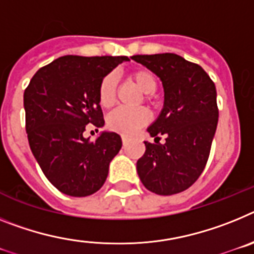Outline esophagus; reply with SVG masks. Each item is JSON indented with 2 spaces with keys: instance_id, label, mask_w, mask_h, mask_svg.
Returning <instances> with one entry per match:
<instances>
[{
  "instance_id": "34e87169",
  "label": "esophagus",
  "mask_w": 254,
  "mask_h": 254,
  "mask_svg": "<svg viewBox=\"0 0 254 254\" xmlns=\"http://www.w3.org/2000/svg\"><path fill=\"white\" fill-rule=\"evenodd\" d=\"M127 143H129V138H127V136H123V144L127 145Z\"/></svg>"
}]
</instances>
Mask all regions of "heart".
<instances>
[{"label":"heart","instance_id":"heart-1","mask_svg":"<svg viewBox=\"0 0 254 254\" xmlns=\"http://www.w3.org/2000/svg\"><path fill=\"white\" fill-rule=\"evenodd\" d=\"M129 79L138 89L144 93V100L151 101V94L157 88V80L153 72L147 69H136L129 72ZM116 98V79L112 74L106 75L98 88V101L103 109H110L115 103ZM149 114L147 110H116L107 118V125L111 130L123 135L130 136L135 134L145 124H148Z\"/></svg>","mask_w":254,"mask_h":254}]
</instances>
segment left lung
<instances>
[{
	"instance_id": "left-lung-1",
	"label": "left lung",
	"mask_w": 254,
	"mask_h": 254,
	"mask_svg": "<svg viewBox=\"0 0 254 254\" xmlns=\"http://www.w3.org/2000/svg\"><path fill=\"white\" fill-rule=\"evenodd\" d=\"M131 59L157 75L165 92L164 109L147 129L154 143L144 142L145 152L136 162L139 179L160 195L187 190L204 170L217 127L215 83L199 65L179 55ZM161 135L165 136L162 145Z\"/></svg>"
}]
</instances>
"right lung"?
<instances>
[{"mask_svg": "<svg viewBox=\"0 0 254 254\" xmlns=\"http://www.w3.org/2000/svg\"><path fill=\"white\" fill-rule=\"evenodd\" d=\"M127 56H63L43 66L24 92L30 149L50 183L64 194L87 197L100 190L121 138L102 131L84 138L88 124L105 125L98 88ZM96 129V130H97Z\"/></svg>", "mask_w": 254, "mask_h": 254, "instance_id": "1", "label": "right lung"}]
</instances>
